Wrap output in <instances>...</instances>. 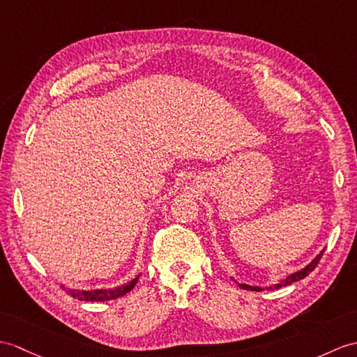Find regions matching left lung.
<instances>
[{
    "label": "left lung",
    "instance_id": "obj_1",
    "mask_svg": "<svg viewBox=\"0 0 357 357\" xmlns=\"http://www.w3.org/2000/svg\"><path fill=\"white\" fill-rule=\"evenodd\" d=\"M322 252H324V250H322L317 257H314V259L307 264V266H304L303 269H300V271H296V272H294V273H291V275H287L286 278H283V280H280L278 283H275V284H272V286H269L268 289H280V287H283V286H287V284H292V283H295V281H300V280H303V278H305L309 275V273L317 268V264L319 263V260H321V257H322ZM236 281V280H234ZM237 283V281H236ZM240 287L242 289H246V291H254V292H260V291H263V287H259V286H250V284H245V283H237Z\"/></svg>",
    "mask_w": 357,
    "mask_h": 357
}]
</instances>
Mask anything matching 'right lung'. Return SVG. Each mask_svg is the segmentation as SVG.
<instances>
[{
    "label": "right lung",
    "instance_id": "obj_1",
    "mask_svg": "<svg viewBox=\"0 0 357 357\" xmlns=\"http://www.w3.org/2000/svg\"><path fill=\"white\" fill-rule=\"evenodd\" d=\"M139 275H137L134 280L128 281L119 287H111V289H93V291H80V289H66L62 286L66 292H68L73 298H77L80 301H111L115 298H120L130 292L132 289L135 287Z\"/></svg>",
    "mask_w": 357,
    "mask_h": 357
}]
</instances>
